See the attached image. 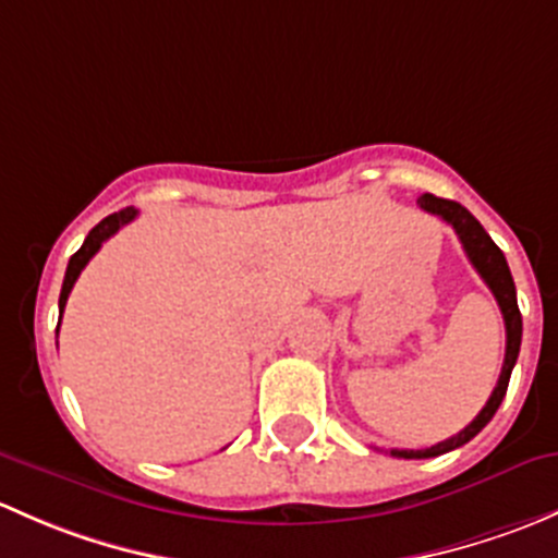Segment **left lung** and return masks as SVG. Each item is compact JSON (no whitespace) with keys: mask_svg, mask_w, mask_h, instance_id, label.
Returning a JSON list of instances; mask_svg holds the SVG:
<instances>
[{"mask_svg":"<svg viewBox=\"0 0 558 558\" xmlns=\"http://www.w3.org/2000/svg\"><path fill=\"white\" fill-rule=\"evenodd\" d=\"M418 206H422L424 211H429V215H438L440 220L449 222L453 231H457V236L462 241L473 268L481 274V279L486 281V287L494 292V298H497V306L499 312H502L505 336H508V341H505V363H502V373H499V381L497 387H494L492 398L486 400L484 408H481L478 416H475L462 433H457L453 438L444 440V444H435L429 446V449H416V451L413 449L389 451L398 459L440 457V453L453 451L459 449V446L468 444V440H473L475 435L492 422V416L497 413L499 403H502L505 392H508L510 373H513V365L515 360H519V349H521V312H519V303H515V284H513V277H510V268H508V260H505L502 250L494 244L489 233L484 231V226H481V222L475 220L462 204H457V201H446L433 193H424L418 195Z\"/></svg>","mask_w":558,"mask_h":558,"instance_id":"1","label":"left lung"}]
</instances>
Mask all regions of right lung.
Wrapping results in <instances>:
<instances>
[{"mask_svg": "<svg viewBox=\"0 0 558 558\" xmlns=\"http://www.w3.org/2000/svg\"><path fill=\"white\" fill-rule=\"evenodd\" d=\"M136 215H140V211H136L134 206H125V209H120V211H114V215L105 217V220H101L99 226H96L94 231H90L88 236H85L83 246H80V250L74 252L72 257H69L66 277H64V287H61V298H59V312H64L69 292H72V287H74V281H77L80 271H83V268L88 266V260H90V257H94L96 252H99V246L105 244V241H107L109 236H114V233H118L120 228H123V226H129V222L134 220Z\"/></svg>", "mask_w": 558, "mask_h": 558, "instance_id": "obj_1", "label": "right lung"}]
</instances>
